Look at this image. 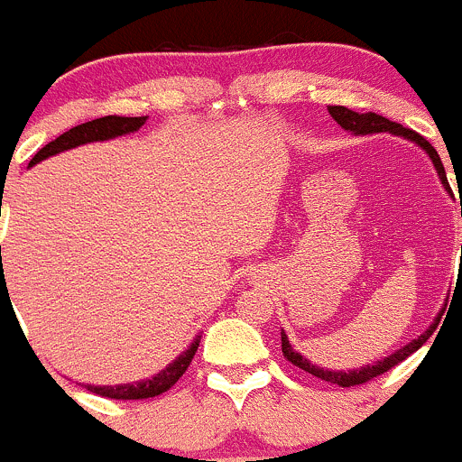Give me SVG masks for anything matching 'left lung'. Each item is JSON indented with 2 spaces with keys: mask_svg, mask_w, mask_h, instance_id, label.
Instances as JSON below:
<instances>
[{
  "mask_svg": "<svg viewBox=\"0 0 462 462\" xmlns=\"http://www.w3.org/2000/svg\"><path fill=\"white\" fill-rule=\"evenodd\" d=\"M328 112H330V116L335 118V121L339 123L344 130H348L350 134H355V136H366V134H377V132H388V134H395V136H402V139H406V141H413L415 145H420V148H422L424 152L429 154V159H431L433 168H436V172H438V180L442 181V186H445L447 193H451L449 181H447V175H445V166H442V162H440V157H438L436 148H433V145L429 143L424 136H420L418 132L409 130V127H402L400 123L388 121V118L380 116V114H373V112L359 114V112H353V109L344 107V105H330V107H328ZM438 319H440V314L436 317V321H438ZM436 321H433L431 326H429V330L422 332L418 339L409 341V344L402 346V348H397L395 353H391L388 357L380 359V362H375V364H368V366L353 368V371H328V368L317 366V364H312L310 359H305L303 355L296 353V350L291 348V344H290V339H287L285 330H281L282 355L287 357V362H291L294 366H299L300 371L310 373V375L319 377V380L330 382V384L344 386V388L346 386H357V384H364V382L373 380V377L382 375V373H386L388 368L397 366L402 359L409 357L411 353H415V350H418L420 346H422L424 341L429 339V335L433 332V328L438 326Z\"/></svg>",
  "mask_w": 462,
  "mask_h": 462,
  "instance_id": "8db88e82",
  "label": "left lung"
}]
</instances>
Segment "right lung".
Wrapping results in <instances>:
<instances>
[{
  "mask_svg": "<svg viewBox=\"0 0 462 462\" xmlns=\"http://www.w3.org/2000/svg\"><path fill=\"white\" fill-rule=\"evenodd\" d=\"M145 121H148V116H103V118H94V121L82 123V125L71 127L69 132H65V134H60L58 139H53L51 143L44 145L42 150H38V154L31 159L29 168L35 166V163L44 162V159L53 157V154H60L65 152V150H74L78 145L94 143V141H109L123 134H132V132L139 130ZM199 339H202L199 335L195 337L193 344H190L180 357L172 359L163 371H159L157 375L148 377V380L132 382V384H116V386L85 384V388L87 391L96 393V395L114 397V400H148V397L162 395V393H166L168 388L175 386V382L180 380V377L186 373V368L190 366L195 353H198Z\"/></svg>",
  "mask_w": 462,
  "mask_h": 462,
  "instance_id": "add662e5",
  "label": "right lung"
}]
</instances>
